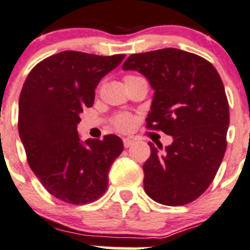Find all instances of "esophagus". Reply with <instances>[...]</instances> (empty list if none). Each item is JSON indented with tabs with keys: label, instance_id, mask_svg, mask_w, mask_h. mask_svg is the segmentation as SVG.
<instances>
[{
	"label": "esophagus",
	"instance_id": "1",
	"mask_svg": "<svg viewBox=\"0 0 250 250\" xmlns=\"http://www.w3.org/2000/svg\"><path fill=\"white\" fill-rule=\"evenodd\" d=\"M123 141H124V147L125 148H128L133 143V140H131V138H128V137L124 138V140H123Z\"/></svg>",
	"mask_w": 250,
	"mask_h": 250
}]
</instances>
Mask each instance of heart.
I'll return each instance as SVG.
<instances>
[{
  "label": "heart",
  "mask_w": 250,
  "mask_h": 250,
  "mask_svg": "<svg viewBox=\"0 0 250 250\" xmlns=\"http://www.w3.org/2000/svg\"><path fill=\"white\" fill-rule=\"evenodd\" d=\"M137 79H142V78L136 75H126L124 78V83H130V81L137 80ZM110 123H112L113 127H114L115 130L120 131V132H128V131H131L133 127H135L136 117L133 114H131V113L119 112L112 118Z\"/></svg>",
  "instance_id": "b5f03b06"
}]
</instances>
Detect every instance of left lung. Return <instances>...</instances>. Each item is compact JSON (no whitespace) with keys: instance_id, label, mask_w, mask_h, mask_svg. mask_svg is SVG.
Wrapping results in <instances>:
<instances>
[{"instance_id":"left-lung-1","label":"left lung","mask_w":250,"mask_h":250,"mask_svg":"<svg viewBox=\"0 0 250 250\" xmlns=\"http://www.w3.org/2000/svg\"><path fill=\"white\" fill-rule=\"evenodd\" d=\"M124 70H137L154 88L147 128L172 136V143L150 147L143 164V186L153 201L185 206L207 191L227 147L229 101L210 62L177 48L131 54Z\"/></svg>"}]
</instances>
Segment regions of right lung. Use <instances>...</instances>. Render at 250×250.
Returning <instances> with one entry per match:
<instances>
[{
  "label": "right lung",
  "instance_id": "add662e5",
  "mask_svg": "<svg viewBox=\"0 0 250 250\" xmlns=\"http://www.w3.org/2000/svg\"><path fill=\"white\" fill-rule=\"evenodd\" d=\"M124 58L59 52L36 64L21 88L18 130L26 159L42 186L65 203L102 197L110 165L124 149L115 135L81 143L76 130L80 113L95 102L96 86Z\"/></svg>",
  "mask_w": 250,
  "mask_h": 250
}]
</instances>
